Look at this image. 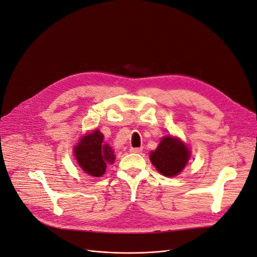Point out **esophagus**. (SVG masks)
I'll use <instances>...</instances> for the list:
<instances>
[{"instance_id": "1", "label": "esophagus", "mask_w": 257, "mask_h": 257, "mask_svg": "<svg viewBox=\"0 0 257 257\" xmlns=\"http://www.w3.org/2000/svg\"><path fill=\"white\" fill-rule=\"evenodd\" d=\"M142 151H143L142 148H131L130 149V152L132 153H142Z\"/></svg>"}]
</instances>
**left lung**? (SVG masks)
Listing matches in <instances>:
<instances>
[{
    "instance_id": "1",
    "label": "left lung",
    "mask_w": 257,
    "mask_h": 257,
    "mask_svg": "<svg viewBox=\"0 0 257 257\" xmlns=\"http://www.w3.org/2000/svg\"><path fill=\"white\" fill-rule=\"evenodd\" d=\"M190 157L187 150L179 140L166 137L160 142L155 151L150 154L153 166L165 176L173 177L178 175L185 167Z\"/></svg>"
}]
</instances>
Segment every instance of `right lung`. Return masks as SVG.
<instances>
[{
  "label": "right lung",
  "instance_id": "right-lung-1",
  "mask_svg": "<svg viewBox=\"0 0 257 257\" xmlns=\"http://www.w3.org/2000/svg\"><path fill=\"white\" fill-rule=\"evenodd\" d=\"M74 151L79 166L93 177H101L107 165L113 164L115 159L112 149L105 144L104 136L99 130L81 139Z\"/></svg>",
  "mask_w": 257,
  "mask_h": 257
}]
</instances>
